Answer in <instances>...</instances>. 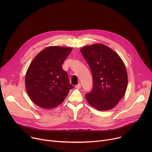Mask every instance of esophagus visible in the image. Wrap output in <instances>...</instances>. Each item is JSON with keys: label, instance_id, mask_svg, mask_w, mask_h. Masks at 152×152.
Wrapping results in <instances>:
<instances>
[{"label": "esophagus", "instance_id": "34e87169", "mask_svg": "<svg viewBox=\"0 0 152 152\" xmlns=\"http://www.w3.org/2000/svg\"><path fill=\"white\" fill-rule=\"evenodd\" d=\"M81 87V84L80 83H79L77 85H76L75 86V88H76V89H80Z\"/></svg>", "mask_w": 152, "mask_h": 152}]
</instances>
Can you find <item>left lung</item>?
<instances>
[{"instance_id":"8db88e82","label":"left lung","mask_w":152,"mask_h":152,"mask_svg":"<svg viewBox=\"0 0 152 152\" xmlns=\"http://www.w3.org/2000/svg\"><path fill=\"white\" fill-rule=\"evenodd\" d=\"M80 51L93 77V89L86 94L87 101L99 111L113 108L127 89L124 63L114 50L102 44L84 46Z\"/></svg>"}]
</instances>
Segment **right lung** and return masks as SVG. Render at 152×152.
<instances>
[{"instance_id": "obj_1", "label": "right lung", "mask_w": 152, "mask_h": 152, "mask_svg": "<svg viewBox=\"0 0 152 152\" xmlns=\"http://www.w3.org/2000/svg\"><path fill=\"white\" fill-rule=\"evenodd\" d=\"M72 50L68 47H48L31 63L26 73V89L37 106L45 109L57 107L73 88L61 66Z\"/></svg>"}]
</instances>
